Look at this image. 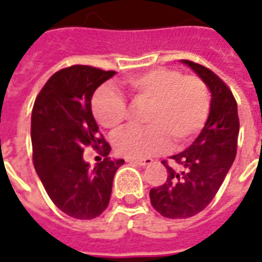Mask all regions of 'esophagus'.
<instances>
[{"label": "esophagus", "mask_w": 262, "mask_h": 262, "mask_svg": "<svg viewBox=\"0 0 262 262\" xmlns=\"http://www.w3.org/2000/svg\"><path fill=\"white\" fill-rule=\"evenodd\" d=\"M126 162H129V163L139 164V166H148V164H151L154 160H152L151 158H144V159H132V158H127Z\"/></svg>", "instance_id": "esophagus-1"}]
</instances>
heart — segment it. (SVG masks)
Masks as SVG:
<instances>
[{
	"label": "heart",
	"mask_w": 262,
	"mask_h": 262,
	"mask_svg": "<svg viewBox=\"0 0 262 262\" xmlns=\"http://www.w3.org/2000/svg\"><path fill=\"white\" fill-rule=\"evenodd\" d=\"M135 106H145L143 121L147 126L126 127L113 139L117 154L132 159L156 155L171 143L182 148L203 130L211 111L207 84L197 76L159 68L122 81ZM92 113L100 125L115 130L126 119V104L113 88L102 87L92 98Z\"/></svg>",
	"instance_id": "1"
}]
</instances>
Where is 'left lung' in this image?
<instances>
[{
    "label": "left lung",
    "instance_id": "8db88e82",
    "mask_svg": "<svg viewBox=\"0 0 262 262\" xmlns=\"http://www.w3.org/2000/svg\"><path fill=\"white\" fill-rule=\"evenodd\" d=\"M211 91V111L205 126L185 151L171 156L181 170L166 160L167 179L149 191L152 207L167 219H187L201 212L216 195L236 155L238 107L224 81L208 68L181 59Z\"/></svg>",
    "mask_w": 262,
    "mask_h": 262
}]
</instances>
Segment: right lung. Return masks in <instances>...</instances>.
Segmentation results:
<instances>
[{
  "instance_id": "add662e5",
  "label": "right lung",
  "mask_w": 262,
  "mask_h": 262,
  "mask_svg": "<svg viewBox=\"0 0 262 262\" xmlns=\"http://www.w3.org/2000/svg\"><path fill=\"white\" fill-rule=\"evenodd\" d=\"M114 71L73 65L51 76L35 100L31 115L34 166L47 194L71 217L90 220L108 205L113 179L123 159H110L111 147L99 135L91 99ZM85 146L105 159L91 168L84 162Z\"/></svg>"
}]
</instances>
